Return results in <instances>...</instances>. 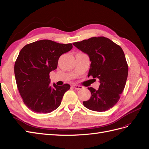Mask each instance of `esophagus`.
Returning a JSON list of instances; mask_svg holds the SVG:
<instances>
[{"label": "esophagus", "instance_id": "1", "mask_svg": "<svg viewBox=\"0 0 149 149\" xmlns=\"http://www.w3.org/2000/svg\"><path fill=\"white\" fill-rule=\"evenodd\" d=\"M73 86L74 87V88H75L76 89H81L83 88V86H79V85H76V84H74Z\"/></svg>", "mask_w": 149, "mask_h": 149}]
</instances>
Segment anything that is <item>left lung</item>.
<instances>
[{"label":"left lung","instance_id":"obj_1","mask_svg":"<svg viewBox=\"0 0 149 149\" xmlns=\"http://www.w3.org/2000/svg\"><path fill=\"white\" fill-rule=\"evenodd\" d=\"M73 45L88 55L91 61L88 77L100 79L98 89L88 88L91 96L83 105L94 111L111 109L120 99L128 75V65L122 48L104 37H92Z\"/></svg>","mask_w":149,"mask_h":149}]
</instances>
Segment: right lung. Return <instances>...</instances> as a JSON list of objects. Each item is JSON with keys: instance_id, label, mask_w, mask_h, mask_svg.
<instances>
[{"instance_id": "right-lung-1", "label": "right lung", "mask_w": 149, "mask_h": 149, "mask_svg": "<svg viewBox=\"0 0 149 149\" xmlns=\"http://www.w3.org/2000/svg\"><path fill=\"white\" fill-rule=\"evenodd\" d=\"M71 43L42 40L26 45L15 63L18 89L26 106L37 113H49L60 106L70 85L50 84L49 73L57 68L61 55L70 51Z\"/></svg>"}]
</instances>
